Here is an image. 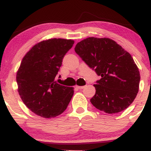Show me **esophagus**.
I'll use <instances>...</instances> for the list:
<instances>
[{
    "label": "esophagus",
    "mask_w": 151,
    "mask_h": 151,
    "mask_svg": "<svg viewBox=\"0 0 151 151\" xmlns=\"http://www.w3.org/2000/svg\"><path fill=\"white\" fill-rule=\"evenodd\" d=\"M76 87H77V89H84V87H85V86H76Z\"/></svg>",
    "instance_id": "esophagus-1"
}]
</instances>
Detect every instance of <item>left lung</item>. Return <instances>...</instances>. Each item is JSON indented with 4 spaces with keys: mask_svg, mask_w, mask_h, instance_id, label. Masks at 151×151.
<instances>
[{
    "mask_svg": "<svg viewBox=\"0 0 151 151\" xmlns=\"http://www.w3.org/2000/svg\"><path fill=\"white\" fill-rule=\"evenodd\" d=\"M74 50L101 77L93 84L96 93L90 99L93 106L110 114L127 109L136 97L141 79L130 53L106 37H87L78 42Z\"/></svg>",
    "mask_w": 151,
    "mask_h": 151,
    "instance_id": "obj_1",
    "label": "left lung"
}]
</instances>
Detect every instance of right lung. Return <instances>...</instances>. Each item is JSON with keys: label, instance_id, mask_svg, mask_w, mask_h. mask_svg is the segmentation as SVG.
I'll return each instance as SVG.
<instances>
[{"label": "right lung", "instance_id": "1", "mask_svg": "<svg viewBox=\"0 0 151 151\" xmlns=\"http://www.w3.org/2000/svg\"><path fill=\"white\" fill-rule=\"evenodd\" d=\"M74 43L51 38L35 45L22 58L16 74L18 91L26 106L39 116H58L71 101L74 87L60 85L55 79Z\"/></svg>", "mask_w": 151, "mask_h": 151}]
</instances>
